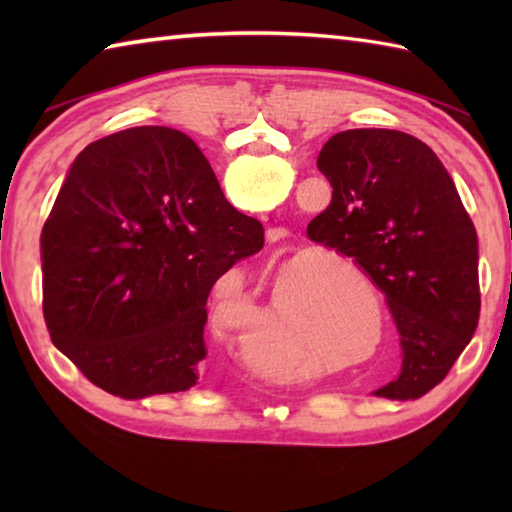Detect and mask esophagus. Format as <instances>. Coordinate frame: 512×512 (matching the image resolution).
<instances>
[{"mask_svg":"<svg viewBox=\"0 0 512 512\" xmlns=\"http://www.w3.org/2000/svg\"><path fill=\"white\" fill-rule=\"evenodd\" d=\"M284 237H287V230H282V228H271L266 232V239L271 241V244H275V241H280Z\"/></svg>","mask_w":512,"mask_h":512,"instance_id":"obj_1","label":"esophagus"}]
</instances>
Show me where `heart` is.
Wrapping results in <instances>:
<instances>
[{
  "label": "heart",
  "instance_id": "1",
  "mask_svg": "<svg viewBox=\"0 0 512 512\" xmlns=\"http://www.w3.org/2000/svg\"><path fill=\"white\" fill-rule=\"evenodd\" d=\"M264 322V326H259ZM287 332H289V318L284 314V307L280 302H268V305L259 311V318L250 325L246 332H239L235 336V345L244 354V350L255 348L259 345L262 350H271L273 345H284L287 343Z\"/></svg>",
  "mask_w": 512,
  "mask_h": 512
}]
</instances>
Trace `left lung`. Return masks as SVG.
Returning <instances> with one entry per match:
<instances>
[{
  "instance_id": "1",
  "label": "left lung",
  "mask_w": 512,
  "mask_h": 512,
  "mask_svg": "<svg viewBox=\"0 0 512 512\" xmlns=\"http://www.w3.org/2000/svg\"><path fill=\"white\" fill-rule=\"evenodd\" d=\"M316 164L332 203L307 237L368 273L400 332V375L375 395L418 400L447 377L479 323L474 223L443 162L413 135L352 128L329 137Z\"/></svg>"
}]
</instances>
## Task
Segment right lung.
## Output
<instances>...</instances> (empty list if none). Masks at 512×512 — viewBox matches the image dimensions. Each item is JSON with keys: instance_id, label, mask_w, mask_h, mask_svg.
I'll list each match as a JSON object with an SVG mask.
<instances>
[{"instance_id": "1", "label": "right lung", "mask_w": 512, "mask_h": 512, "mask_svg": "<svg viewBox=\"0 0 512 512\" xmlns=\"http://www.w3.org/2000/svg\"><path fill=\"white\" fill-rule=\"evenodd\" d=\"M262 246V223L225 201L185 133L103 137L74 160L42 228L51 341L110 395L189 391L214 282Z\"/></svg>"}]
</instances>
